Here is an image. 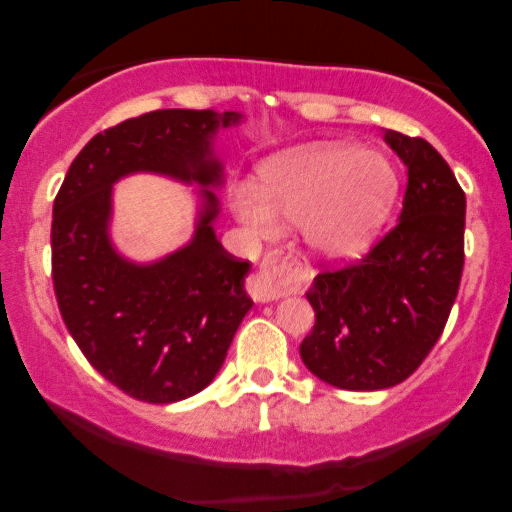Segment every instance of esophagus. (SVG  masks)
Masks as SVG:
<instances>
[{"label": "esophagus", "mask_w": 512, "mask_h": 512, "mask_svg": "<svg viewBox=\"0 0 512 512\" xmlns=\"http://www.w3.org/2000/svg\"><path fill=\"white\" fill-rule=\"evenodd\" d=\"M307 284V272L293 254H270L254 275L249 277L247 289L256 303H270L300 291Z\"/></svg>", "instance_id": "obj_1"}]
</instances>
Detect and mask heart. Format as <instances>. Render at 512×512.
I'll list each match as a JSON object with an SVG mask.
<instances>
[{
    "mask_svg": "<svg viewBox=\"0 0 512 512\" xmlns=\"http://www.w3.org/2000/svg\"><path fill=\"white\" fill-rule=\"evenodd\" d=\"M398 174L382 153L312 144L265 160L256 188L233 193V212L258 237L303 226L312 254L345 263L373 247L396 205Z\"/></svg>",
    "mask_w": 512,
    "mask_h": 512,
    "instance_id": "obj_1",
    "label": "heart"
}]
</instances>
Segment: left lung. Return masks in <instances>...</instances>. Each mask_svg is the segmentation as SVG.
Here are the masks:
<instances>
[{
    "mask_svg": "<svg viewBox=\"0 0 512 512\" xmlns=\"http://www.w3.org/2000/svg\"><path fill=\"white\" fill-rule=\"evenodd\" d=\"M384 139L408 167L401 216L359 263L319 272L305 293L317 321L300 356L347 391L389 389L422 366L464 270L466 195L450 165L422 137Z\"/></svg>",
    "mask_w": 512,
    "mask_h": 512,
    "instance_id": "obj_1",
    "label": "left lung"
}]
</instances>
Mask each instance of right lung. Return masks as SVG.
Masks as SVG:
<instances>
[{"label":"right lung","mask_w":512,"mask_h":512,"mask_svg":"<svg viewBox=\"0 0 512 512\" xmlns=\"http://www.w3.org/2000/svg\"><path fill=\"white\" fill-rule=\"evenodd\" d=\"M240 114L160 109L128 118L83 146L53 202V286L67 331L97 373L137 401L177 403L214 380L254 300L251 263L216 240L223 184L214 156L219 128ZM135 171L203 186L196 233L153 264H132L108 237L110 193Z\"/></svg>","instance_id":"obj_1"}]
</instances>
